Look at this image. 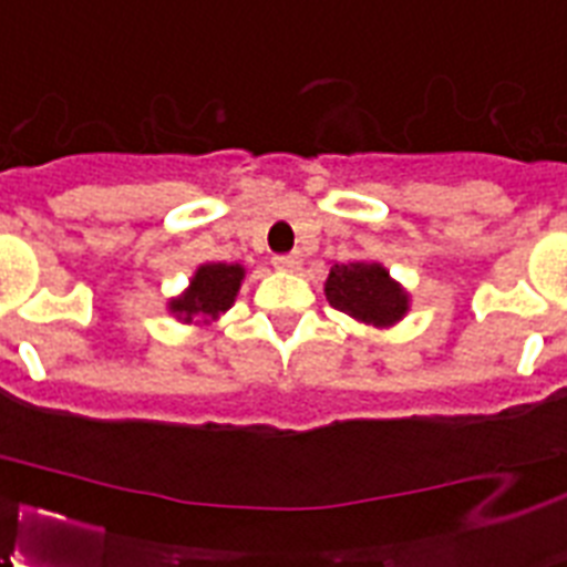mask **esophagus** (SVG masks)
<instances>
[{
  "label": "esophagus",
  "mask_w": 567,
  "mask_h": 567,
  "mask_svg": "<svg viewBox=\"0 0 567 567\" xmlns=\"http://www.w3.org/2000/svg\"><path fill=\"white\" fill-rule=\"evenodd\" d=\"M302 265V256L299 252H285V256H274V268L276 270H299Z\"/></svg>",
  "instance_id": "obj_1"
}]
</instances>
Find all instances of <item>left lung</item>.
Returning <instances> with one entry per match:
<instances>
[{
	"instance_id": "8db88e82",
	"label": "left lung",
	"mask_w": 567,
	"mask_h": 567,
	"mask_svg": "<svg viewBox=\"0 0 567 567\" xmlns=\"http://www.w3.org/2000/svg\"><path fill=\"white\" fill-rule=\"evenodd\" d=\"M326 299L331 308L355 317L361 323L375 326V329L399 323L411 308L408 291L379 261L334 265L326 279Z\"/></svg>"
}]
</instances>
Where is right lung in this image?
Returning a JSON list of instances; mask_svg holds the SVG:
<instances>
[{
  "label": "right lung",
  "mask_w": 567,
  "mask_h": 567,
  "mask_svg": "<svg viewBox=\"0 0 567 567\" xmlns=\"http://www.w3.org/2000/svg\"><path fill=\"white\" fill-rule=\"evenodd\" d=\"M241 279V265L206 261V265L195 270L186 291L168 302V311L177 320H183V323H212V320H218L236 302Z\"/></svg>",
  "instance_id": "right-lung-1"
}]
</instances>
